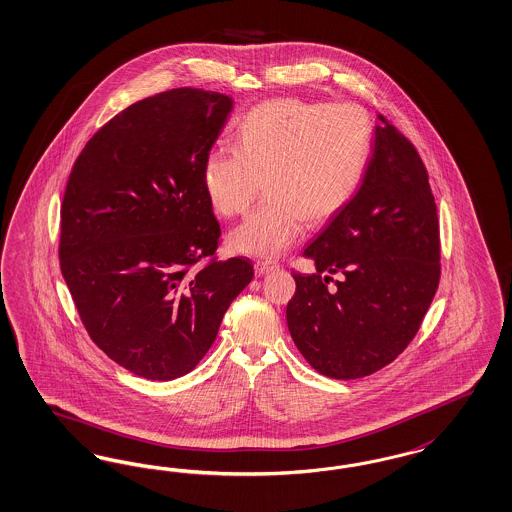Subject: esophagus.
<instances>
[{
  "instance_id": "esophagus-1",
  "label": "esophagus",
  "mask_w": 512,
  "mask_h": 512,
  "mask_svg": "<svg viewBox=\"0 0 512 512\" xmlns=\"http://www.w3.org/2000/svg\"><path fill=\"white\" fill-rule=\"evenodd\" d=\"M254 269H256V275H267V273H271V271H275V269H279V264H271V262H256L254 264Z\"/></svg>"
}]
</instances>
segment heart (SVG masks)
<instances>
[{"label": "heart", "instance_id": "heart-1", "mask_svg": "<svg viewBox=\"0 0 512 512\" xmlns=\"http://www.w3.org/2000/svg\"><path fill=\"white\" fill-rule=\"evenodd\" d=\"M375 122L358 103L265 101L237 126L235 147H216L203 162V188L224 218L243 215L262 190L267 198L230 233V247L277 258L301 239L307 222L326 224L362 186L373 154Z\"/></svg>", "mask_w": 512, "mask_h": 512}]
</instances>
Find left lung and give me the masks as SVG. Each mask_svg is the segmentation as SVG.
I'll return each instance as SVG.
<instances>
[{
	"instance_id": "left-lung-1",
	"label": "left lung",
	"mask_w": 512,
	"mask_h": 512,
	"mask_svg": "<svg viewBox=\"0 0 512 512\" xmlns=\"http://www.w3.org/2000/svg\"><path fill=\"white\" fill-rule=\"evenodd\" d=\"M362 186L303 250L314 275L294 271L288 330L330 379H362L409 347L441 279V239L428 171L384 115ZM324 272L342 279L335 289Z\"/></svg>"
}]
</instances>
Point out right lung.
Masks as SVG:
<instances>
[{"label": "right lung", "mask_w": 512, "mask_h": 512, "mask_svg": "<svg viewBox=\"0 0 512 512\" xmlns=\"http://www.w3.org/2000/svg\"><path fill=\"white\" fill-rule=\"evenodd\" d=\"M230 96L173 88L103 124L75 160L62 201L60 269L90 339L149 380L190 373L254 277L220 262L203 162Z\"/></svg>", "instance_id": "1"}]
</instances>
